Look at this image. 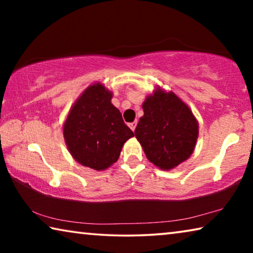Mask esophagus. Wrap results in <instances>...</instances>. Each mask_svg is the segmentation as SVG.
Instances as JSON below:
<instances>
[{"mask_svg": "<svg viewBox=\"0 0 253 253\" xmlns=\"http://www.w3.org/2000/svg\"><path fill=\"white\" fill-rule=\"evenodd\" d=\"M136 125H137V122L135 121V122H132V123H130L129 124V127H130V129L132 130V131H135V128H136Z\"/></svg>", "mask_w": 253, "mask_h": 253, "instance_id": "esophagus-1", "label": "esophagus"}]
</instances>
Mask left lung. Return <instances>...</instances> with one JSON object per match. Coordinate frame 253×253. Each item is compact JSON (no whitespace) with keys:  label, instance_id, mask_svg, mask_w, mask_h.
Segmentation results:
<instances>
[{"label":"left lung","instance_id":"obj_1","mask_svg":"<svg viewBox=\"0 0 253 253\" xmlns=\"http://www.w3.org/2000/svg\"><path fill=\"white\" fill-rule=\"evenodd\" d=\"M135 136L145 155L161 169H170L193 153L199 125L190 108L173 92L157 89L143 104Z\"/></svg>","mask_w":253,"mask_h":253}]
</instances>
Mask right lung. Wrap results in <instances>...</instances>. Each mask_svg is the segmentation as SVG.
Listing matches in <instances>:
<instances>
[{
	"label": "right lung",
	"instance_id": "right-lung-1",
	"mask_svg": "<svg viewBox=\"0 0 253 253\" xmlns=\"http://www.w3.org/2000/svg\"><path fill=\"white\" fill-rule=\"evenodd\" d=\"M111 92L101 84L85 89L63 125L68 149L81 165L96 170L117 162L124 143L134 132L111 104Z\"/></svg>",
	"mask_w": 253,
	"mask_h": 253
}]
</instances>
